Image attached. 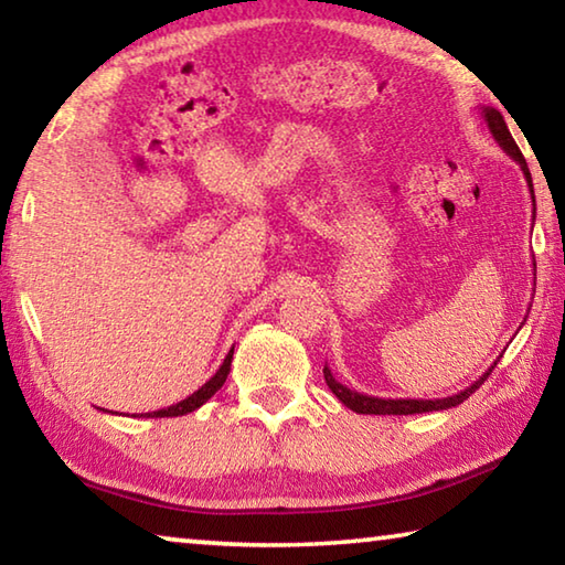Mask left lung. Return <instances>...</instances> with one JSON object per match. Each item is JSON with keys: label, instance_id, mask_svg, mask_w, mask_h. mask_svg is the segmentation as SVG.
<instances>
[{"label": "left lung", "instance_id": "left-lung-1", "mask_svg": "<svg viewBox=\"0 0 565 565\" xmlns=\"http://www.w3.org/2000/svg\"><path fill=\"white\" fill-rule=\"evenodd\" d=\"M481 117L486 121V127H489V131L493 134L495 145H499L505 154H509L513 161H519V167L523 171L525 177V184H529V191H531V199H533V212H535V196H533V181H531V171H529V164H525V159L521 154L519 145H515L509 127H505V121L501 117L499 109L493 107H483L481 109ZM535 269V264H533ZM495 363H499V359H495L491 363V369L486 371L483 376H478V381H473L471 386H466L463 391H458V394L454 396H446V398H379V396H366V394H359V391H351L343 384H339L337 379H333L331 369L323 366V379H327V386L333 391V396H337L343 406L356 411V414H374V416H408V414H426V411H446L451 406H458L463 404V401L473 394V391L483 384L486 379H489V374L493 371Z\"/></svg>", "mask_w": 565, "mask_h": 565}]
</instances>
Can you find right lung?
Returning <instances> with one entry per match:
<instances>
[{
  "label": "right lung",
  "mask_w": 565,
  "mask_h": 565,
  "mask_svg": "<svg viewBox=\"0 0 565 565\" xmlns=\"http://www.w3.org/2000/svg\"><path fill=\"white\" fill-rule=\"evenodd\" d=\"M232 359H234V347H232V351L226 353V359L222 361V366L216 369V374L206 381V384L202 386V388H196L194 394L191 396H186L184 401H179V404H171V406H167V408H159V411H149V414H141V416H147V418H171V416H186V414H191V411H196L199 406H204L209 398H212L218 388L224 386V381H226V376H228V371H232ZM104 411V408H102ZM109 414V411H107ZM114 414V411H111Z\"/></svg>",
  "instance_id": "obj_1"
}]
</instances>
